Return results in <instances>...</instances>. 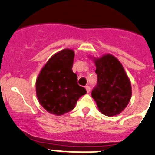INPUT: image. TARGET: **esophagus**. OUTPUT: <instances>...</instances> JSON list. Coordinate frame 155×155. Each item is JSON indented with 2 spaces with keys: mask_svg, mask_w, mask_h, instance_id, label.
Segmentation results:
<instances>
[{
  "mask_svg": "<svg viewBox=\"0 0 155 155\" xmlns=\"http://www.w3.org/2000/svg\"><path fill=\"white\" fill-rule=\"evenodd\" d=\"M85 89H86L87 92V93H89L90 91H91V87H90L88 86V85H87V86L85 87Z\"/></svg>",
  "mask_w": 155,
  "mask_h": 155,
  "instance_id": "34e87169",
  "label": "esophagus"
}]
</instances>
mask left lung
<instances>
[{
  "mask_svg": "<svg viewBox=\"0 0 155 155\" xmlns=\"http://www.w3.org/2000/svg\"><path fill=\"white\" fill-rule=\"evenodd\" d=\"M97 84L91 93L99 110L107 116L119 114L132 97L130 81L120 61L110 54L94 58Z\"/></svg>",
  "mask_w": 155,
  "mask_h": 155,
  "instance_id": "8db88e82",
  "label": "left lung"
}]
</instances>
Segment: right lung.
Here are the masks:
<instances>
[{"instance_id":"obj_1","label":"right lung","mask_w":155,"mask_h":155,"mask_svg":"<svg viewBox=\"0 0 155 155\" xmlns=\"http://www.w3.org/2000/svg\"><path fill=\"white\" fill-rule=\"evenodd\" d=\"M74 52L65 48L53 54L44 65L36 79V91L40 105L55 116H61L74 108L81 96L87 93L78 84V76L72 71Z\"/></svg>"}]
</instances>
